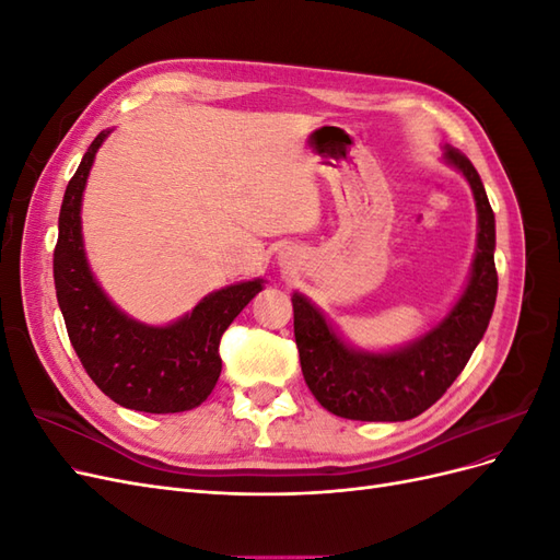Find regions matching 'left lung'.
Instances as JSON below:
<instances>
[{
	"label": "left lung",
	"instance_id": "obj_1",
	"mask_svg": "<svg viewBox=\"0 0 560 560\" xmlns=\"http://www.w3.org/2000/svg\"><path fill=\"white\" fill-rule=\"evenodd\" d=\"M460 173L477 202V252L465 290L428 334L395 350L352 348L311 299L294 292V336L301 371L327 411L350 420H411L428 411L460 376L495 308V214L471 161L453 147L442 156Z\"/></svg>",
	"mask_w": 560,
	"mask_h": 560
}]
</instances>
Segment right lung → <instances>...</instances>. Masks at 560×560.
Wrapping results in <instances>:
<instances>
[{"instance_id":"add662e5","label":"right lung","mask_w":560,"mask_h":560,"mask_svg":"<svg viewBox=\"0 0 560 560\" xmlns=\"http://www.w3.org/2000/svg\"><path fill=\"white\" fill-rule=\"evenodd\" d=\"M103 130L83 154L65 189L54 252V280L67 334L86 374L116 404L144 413L191 411L210 397L219 374V338L264 280L229 284L165 327L126 315L97 284L83 249L81 200Z\"/></svg>"}]
</instances>
